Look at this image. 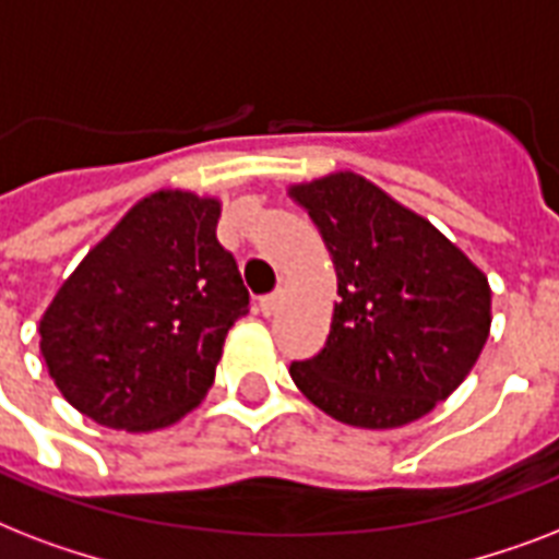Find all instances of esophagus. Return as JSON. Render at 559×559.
<instances>
[{"mask_svg":"<svg viewBox=\"0 0 559 559\" xmlns=\"http://www.w3.org/2000/svg\"><path fill=\"white\" fill-rule=\"evenodd\" d=\"M280 302H283V292H274V294H265V297H259V311L271 318L276 309H280Z\"/></svg>","mask_w":559,"mask_h":559,"instance_id":"1","label":"esophagus"}]
</instances>
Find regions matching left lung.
I'll return each mask as SVG.
<instances>
[{"instance_id": "obj_1", "label": "left lung", "mask_w": 559, "mask_h": 559, "mask_svg": "<svg viewBox=\"0 0 559 559\" xmlns=\"http://www.w3.org/2000/svg\"><path fill=\"white\" fill-rule=\"evenodd\" d=\"M326 241L338 297L326 347L292 379L329 417L396 428L464 382L490 335L487 276L365 177L335 171L292 186Z\"/></svg>"}]
</instances>
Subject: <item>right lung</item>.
<instances>
[{
    "label": "right lung",
    "mask_w": 559,
    "mask_h": 559,
    "mask_svg": "<svg viewBox=\"0 0 559 559\" xmlns=\"http://www.w3.org/2000/svg\"><path fill=\"white\" fill-rule=\"evenodd\" d=\"M221 203L180 189L142 198L84 257L40 320V353L72 408L154 431L206 396L250 294L221 248Z\"/></svg>",
    "instance_id": "obj_1"
}]
</instances>
